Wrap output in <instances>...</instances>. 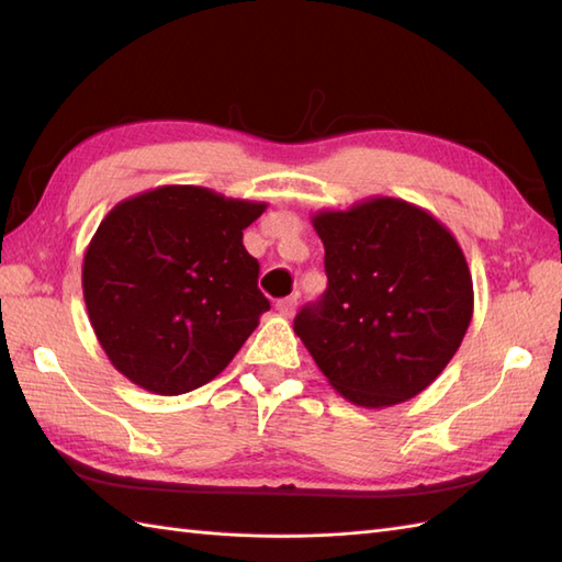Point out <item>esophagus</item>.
Instances as JSON below:
<instances>
[{
	"label": "esophagus",
	"mask_w": 562,
	"mask_h": 562,
	"mask_svg": "<svg viewBox=\"0 0 562 562\" xmlns=\"http://www.w3.org/2000/svg\"><path fill=\"white\" fill-rule=\"evenodd\" d=\"M278 312L282 314V316H292L294 312H296V294H292V296H284V300H278Z\"/></svg>",
	"instance_id": "esophagus-1"
}]
</instances>
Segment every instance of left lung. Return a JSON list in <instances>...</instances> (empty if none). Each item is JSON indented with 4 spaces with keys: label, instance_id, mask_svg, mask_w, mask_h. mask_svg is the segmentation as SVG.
I'll use <instances>...</instances> for the list:
<instances>
[{
    "label": "left lung",
    "instance_id": "8db88e82",
    "mask_svg": "<svg viewBox=\"0 0 562 562\" xmlns=\"http://www.w3.org/2000/svg\"><path fill=\"white\" fill-rule=\"evenodd\" d=\"M328 288L294 318L340 396L386 408L425 391L473 316V280L445 224L398 198L318 212Z\"/></svg>",
    "mask_w": 562,
    "mask_h": 562
}]
</instances>
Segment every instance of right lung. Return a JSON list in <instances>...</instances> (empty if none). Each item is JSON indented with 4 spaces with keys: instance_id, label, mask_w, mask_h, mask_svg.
Here are the masks:
<instances>
[{
    "instance_id": "add662e5",
    "label": "right lung",
    "mask_w": 562,
    "mask_h": 562,
    "mask_svg": "<svg viewBox=\"0 0 562 562\" xmlns=\"http://www.w3.org/2000/svg\"><path fill=\"white\" fill-rule=\"evenodd\" d=\"M266 202L161 186L117 205L83 256L89 321L117 372L161 396L217 376L270 302L244 229Z\"/></svg>"
}]
</instances>
